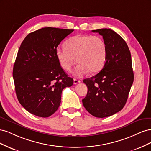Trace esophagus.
Listing matches in <instances>:
<instances>
[{"label":"esophagus","instance_id":"obj_1","mask_svg":"<svg viewBox=\"0 0 151 151\" xmlns=\"http://www.w3.org/2000/svg\"><path fill=\"white\" fill-rule=\"evenodd\" d=\"M81 83V81L79 80H77V79H74V84H77V83Z\"/></svg>","mask_w":151,"mask_h":151}]
</instances>
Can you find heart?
<instances>
[{
    "label": "heart",
    "mask_w": 151,
    "mask_h": 151,
    "mask_svg": "<svg viewBox=\"0 0 151 151\" xmlns=\"http://www.w3.org/2000/svg\"><path fill=\"white\" fill-rule=\"evenodd\" d=\"M65 48H58L56 57L63 69L70 71L78 65L73 74L81 77L89 71L94 74L102 69L107 56V47L103 39L98 36L77 35L68 39Z\"/></svg>",
    "instance_id": "b5f03b06"
}]
</instances>
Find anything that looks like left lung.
<instances>
[{
    "mask_svg": "<svg viewBox=\"0 0 151 151\" xmlns=\"http://www.w3.org/2000/svg\"><path fill=\"white\" fill-rule=\"evenodd\" d=\"M92 31L103 36L107 56L103 69L83 81L88 87V93L83 103L93 116L104 118L124 107L134 82V72L129 48L119 35L107 28Z\"/></svg>",
    "mask_w": 151,
    "mask_h": 151,
    "instance_id": "8db88e82",
    "label": "left lung"
}]
</instances>
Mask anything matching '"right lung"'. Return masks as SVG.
<instances>
[{"label":"right lung","instance_id":"1","mask_svg":"<svg viewBox=\"0 0 151 151\" xmlns=\"http://www.w3.org/2000/svg\"><path fill=\"white\" fill-rule=\"evenodd\" d=\"M73 29L43 28L22 41L13 67L18 101L25 109L40 117L55 112L62 90L74 80L63 71L56 57L58 45Z\"/></svg>","mask_w":151,"mask_h":151}]
</instances>
